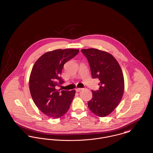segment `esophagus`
<instances>
[{"instance_id": "esophagus-1", "label": "esophagus", "mask_w": 153, "mask_h": 153, "mask_svg": "<svg viewBox=\"0 0 153 153\" xmlns=\"http://www.w3.org/2000/svg\"><path fill=\"white\" fill-rule=\"evenodd\" d=\"M82 89V88H76L75 90L76 92H79L80 91H81Z\"/></svg>"}]
</instances>
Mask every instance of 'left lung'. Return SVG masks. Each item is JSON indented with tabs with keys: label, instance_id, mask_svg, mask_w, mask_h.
Listing matches in <instances>:
<instances>
[{
	"label": "left lung",
	"instance_id": "8db88e82",
	"mask_svg": "<svg viewBox=\"0 0 153 153\" xmlns=\"http://www.w3.org/2000/svg\"><path fill=\"white\" fill-rule=\"evenodd\" d=\"M88 61L92 76L98 78L99 89L92 90V98L88 108L99 117L109 114L120 103L124 92L125 82L122 69L111 54L95 49L81 50Z\"/></svg>",
	"mask_w": 153,
	"mask_h": 153
}]
</instances>
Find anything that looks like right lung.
I'll use <instances>...</instances> for the list:
<instances>
[{"instance_id": "right-lung-1", "label": "right lung", "mask_w": 153, "mask_h": 153, "mask_svg": "<svg viewBox=\"0 0 153 153\" xmlns=\"http://www.w3.org/2000/svg\"><path fill=\"white\" fill-rule=\"evenodd\" d=\"M79 50H56L41 56L35 62L29 79L32 99L41 111L52 118L64 116L70 108L75 91H61L64 83L60 76L64 65L76 56Z\"/></svg>"}]
</instances>
